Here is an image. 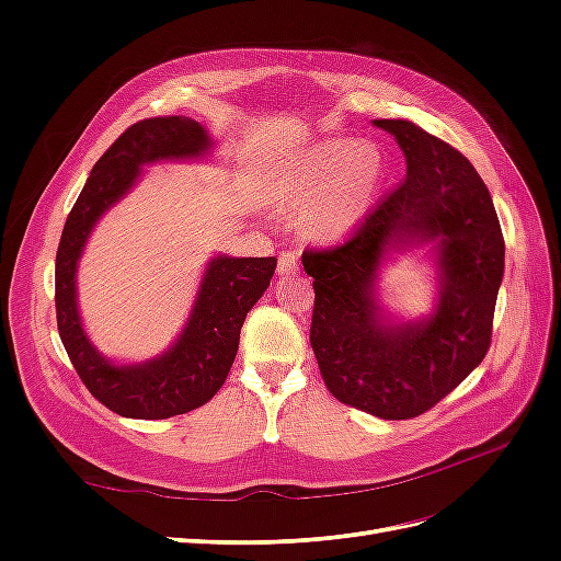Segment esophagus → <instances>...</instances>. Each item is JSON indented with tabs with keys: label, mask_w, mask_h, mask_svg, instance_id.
Instances as JSON below:
<instances>
[{
	"label": "esophagus",
	"mask_w": 561,
	"mask_h": 561,
	"mask_svg": "<svg viewBox=\"0 0 561 561\" xmlns=\"http://www.w3.org/2000/svg\"><path fill=\"white\" fill-rule=\"evenodd\" d=\"M295 274H299L297 252H293V250L280 252V257H278V276H295Z\"/></svg>",
	"instance_id": "1"
}]
</instances>
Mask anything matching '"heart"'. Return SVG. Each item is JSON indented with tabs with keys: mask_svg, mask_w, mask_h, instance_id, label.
I'll return each instance as SVG.
<instances>
[{
	"mask_svg": "<svg viewBox=\"0 0 561 561\" xmlns=\"http://www.w3.org/2000/svg\"><path fill=\"white\" fill-rule=\"evenodd\" d=\"M383 182V159L367 142L325 140L278 163L271 192L299 208L297 225L313 241L351 236L375 206Z\"/></svg>",
	"mask_w": 561,
	"mask_h": 561,
	"instance_id": "1",
	"label": "heart"
}]
</instances>
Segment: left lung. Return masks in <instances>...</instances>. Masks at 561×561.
Masks as SVG:
<instances>
[{"instance_id":"8db88e82","label":"left lung","mask_w":561,"mask_h":561,"mask_svg":"<svg viewBox=\"0 0 561 561\" xmlns=\"http://www.w3.org/2000/svg\"><path fill=\"white\" fill-rule=\"evenodd\" d=\"M400 145L407 178L332 250H307L313 276L311 346L330 393L386 421L428 412L478 367L505 266L494 201L472 163L402 118H377ZM432 245L438 297L431 314L398 319L378 299L393 251Z\"/></svg>"}]
</instances>
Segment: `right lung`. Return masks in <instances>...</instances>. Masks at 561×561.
Returning a JSON list of instances; mask_svg holds the SVG:
<instances>
[{
  "instance_id": "add662e5",
  "label": "right lung",
  "mask_w": 561,
  "mask_h": 561,
  "mask_svg": "<svg viewBox=\"0 0 561 561\" xmlns=\"http://www.w3.org/2000/svg\"><path fill=\"white\" fill-rule=\"evenodd\" d=\"M213 145L208 130L190 116H154L133 124L98 159L67 215L56 254L58 332L83 386L118 416L168 419L206 404L227 381L245 316L276 271V257L215 254L203 271L182 332L157 358L114 363L83 330L77 271L98 219L130 194L145 165L206 159Z\"/></svg>"
}]
</instances>
